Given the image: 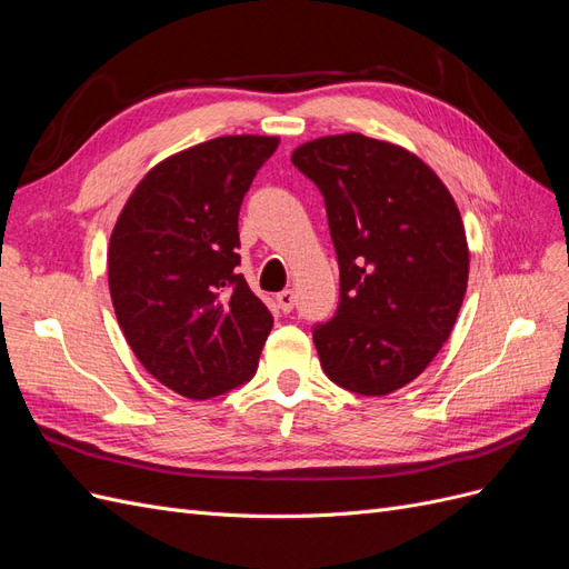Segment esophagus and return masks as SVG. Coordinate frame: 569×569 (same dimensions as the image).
<instances>
[{"label":"esophagus","mask_w":569,"mask_h":569,"mask_svg":"<svg viewBox=\"0 0 569 569\" xmlns=\"http://www.w3.org/2000/svg\"><path fill=\"white\" fill-rule=\"evenodd\" d=\"M274 299H278V306L282 308V313H289L291 308H295V291L291 289H282Z\"/></svg>","instance_id":"obj_1"}]
</instances>
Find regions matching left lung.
Returning a JSON list of instances; mask_svg holds the SVG:
<instances>
[{
	"instance_id": "1",
	"label": "left lung",
	"mask_w": 569,
	"mask_h": 569,
	"mask_svg": "<svg viewBox=\"0 0 569 569\" xmlns=\"http://www.w3.org/2000/svg\"><path fill=\"white\" fill-rule=\"evenodd\" d=\"M325 197L339 308L313 330L330 380L387 396L432 363L468 289L470 249L449 189L416 153L360 132L291 153Z\"/></svg>"
}]
</instances>
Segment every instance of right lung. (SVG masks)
I'll return each mask as SVG.
<instances>
[{
  "mask_svg": "<svg viewBox=\"0 0 569 569\" xmlns=\"http://www.w3.org/2000/svg\"><path fill=\"white\" fill-rule=\"evenodd\" d=\"M280 137L226 134L153 166L109 242L113 311L144 370L203 401L251 380L272 330L239 266L237 218Z\"/></svg>",
  "mask_w": 569,
  "mask_h": 569,
  "instance_id": "1",
  "label": "right lung"
}]
</instances>
